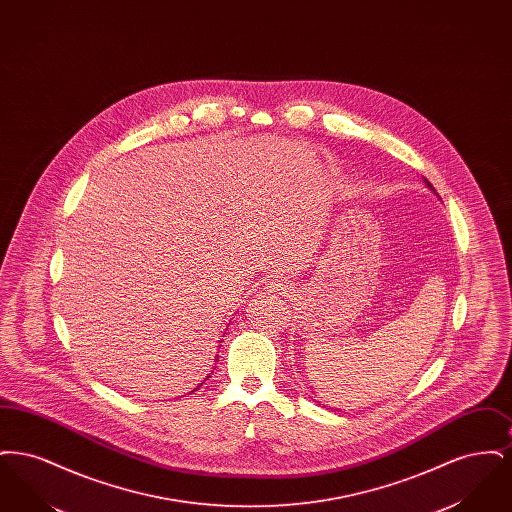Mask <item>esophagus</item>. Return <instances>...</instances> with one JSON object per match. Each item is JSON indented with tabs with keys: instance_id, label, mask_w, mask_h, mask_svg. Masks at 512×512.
I'll list each match as a JSON object with an SVG mask.
<instances>
[{
	"instance_id": "obj_1",
	"label": "esophagus",
	"mask_w": 512,
	"mask_h": 512,
	"mask_svg": "<svg viewBox=\"0 0 512 512\" xmlns=\"http://www.w3.org/2000/svg\"><path fill=\"white\" fill-rule=\"evenodd\" d=\"M267 290H270V292H284V290H286V282H282V280H272V282H268Z\"/></svg>"
}]
</instances>
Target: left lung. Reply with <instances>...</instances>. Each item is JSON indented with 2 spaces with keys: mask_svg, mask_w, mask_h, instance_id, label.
<instances>
[{
  "mask_svg": "<svg viewBox=\"0 0 512 512\" xmlns=\"http://www.w3.org/2000/svg\"><path fill=\"white\" fill-rule=\"evenodd\" d=\"M424 182H426V184H428V188H430V190H432V192H434V194H436V190H434V186H432V184H430V182H428V180H426V178H424Z\"/></svg>",
  "mask_w": 512,
  "mask_h": 512,
  "instance_id": "1",
  "label": "left lung"
}]
</instances>
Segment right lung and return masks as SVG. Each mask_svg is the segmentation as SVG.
<instances>
[{
  "label": "right lung",
  "instance_id": "1",
  "mask_svg": "<svg viewBox=\"0 0 512 512\" xmlns=\"http://www.w3.org/2000/svg\"><path fill=\"white\" fill-rule=\"evenodd\" d=\"M215 361H217V359H215ZM207 378H209V376H207ZM195 390H199V388H195ZM195 390H194V391H195Z\"/></svg>",
  "mask_w": 512,
  "mask_h": 512
}]
</instances>
